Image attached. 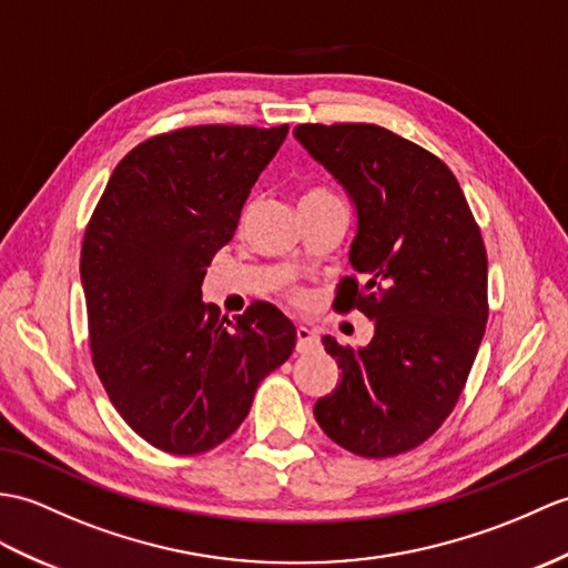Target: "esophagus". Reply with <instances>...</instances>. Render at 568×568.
<instances>
[{
  "instance_id": "1",
  "label": "esophagus",
  "mask_w": 568,
  "mask_h": 568,
  "mask_svg": "<svg viewBox=\"0 0 568 568\" xmlns=\"http://www.w3.org/2000/svg\"><path fill=\"white\" fill-rule=\"evenodd\" d=\"M297 353H307L310 348H314L316 344H320V336H316V332H312L310 326H297Z\"/></svg>"
}]
</instances>
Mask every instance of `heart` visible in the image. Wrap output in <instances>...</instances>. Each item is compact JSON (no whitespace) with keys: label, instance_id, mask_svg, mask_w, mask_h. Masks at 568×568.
<instances>
[{"label":"heart","instance_id":"b5f03b06","mask_svg":"<svg viewBox=\"0 0 568 568\" xmlns=\"http://www.w3.org/2000/svg\"><path fill=\"white\" fill-rule=\"evenodd\" d=\"M324 197H334V193H332V191H326V189H307L305 193L300 195V203H314V201H324ZM293 297H295V300H300L302 295H300V293H295Z\"/></svg>","mask_w":568,"mask_h":568}]
</instances>
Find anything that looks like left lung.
Wrapping results in <instances>:
<instances>
[{
    "mask_svg": "<svg viewBox=\"0 0 568 568\" xmlns=\"http://www.w3.org/2000/svg\"><path fill=\"white\" fill-rule=\"evenodd\" d=\"M358 213L336 312L375 324L365 348L324 336L341 375L316 399L322 430L361 457H394L450 416L484 338L486 248L455 174L438 156L371 123L295 128Z\"/></svg>",
    "mask_w": 568,
    "mask_h": 568,
    "instance_id": "8db88e82",
    "label": "left lung"
}]
</instances>
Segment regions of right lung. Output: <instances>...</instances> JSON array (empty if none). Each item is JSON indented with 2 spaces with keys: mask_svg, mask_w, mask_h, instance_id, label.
I'll return each mask as SVG.
<instances>
[{
  "mask_svg": "<svg viewBox=\"0 0 568 568\" xmlns=\"http://www.w3.org/2000/svg\"><path fill=\"white\" fill-rule=\"evenodd\" d=\"M285 135L287 125H191L144 140L87 224L91 361L115 412L164 453L227 440L258 382L295 348V324L268 302L230 322L201 300L210 261Z\"/></svg>",
  "mask_w": 568,
  "mask_h": 568,
  "instance_id": "1",
  "label": "right lung"
}]
</instances>
